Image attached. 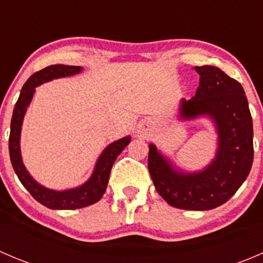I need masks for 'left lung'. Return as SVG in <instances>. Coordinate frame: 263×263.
<instances>
[{"label":"left lung","instance_id":"8db88e82","mask_svg":"<svg viewBox=\"0 0 263 263\" xmlns=\"http://www.w3.org/2000/svg\"><path fill=\"white\" fill-rule=\"evenodd\" d=\"M200 86L182 100L184 119L210 116L219 134L213 163L198 173H181L148 146L147 165L159 195L182 210H211L227 202L248 177L253 163V126L242 85L214 66H196Z\"/></svg>","mask_w":263,"mask_h":263}]
</instances>
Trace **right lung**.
<instances>
[{
  "label": "right lung",
  "instance_id": "right-lung-1",
  "mask_svg": "<svg viewBox=\"0 0 263 263\" xmlns=\"http://www.w3.org/2000/svg\"><path fill=\"white\" fill-rule=\"evenodd\" d=\"M82 68L80 66L52 65L33 73L21 89L20 97L15 104L11 118L9 150L12 168H14L17 178L23 183L24 187L29 191V193L42 205L48 209H54V210H73V209H81L98 202L107 190L108 179H109L110 171H112L113 163L116 161L117 156L131 141V137L127 136L110 144L100 155L99 160L95 165L94 173L90 177L89 181L80 187L73 188V190L62 191V192L48 190V188H44L43 185L36 183L28 173V171L24 166L23 160H21L20 132L24 115H25L26 108H28L31 98H33L35 87L43 82L52 80V79L75 75V73L80 72Z\"/></svg>",
  "mask_w": 263,
  "mask_h": 263
}]
</instances>
